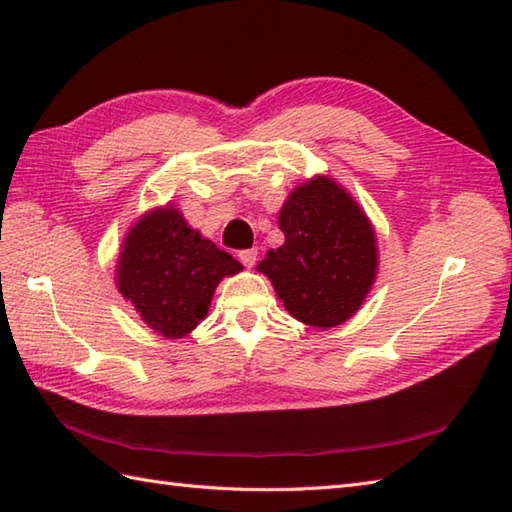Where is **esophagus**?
Instances as JSON below:
<instances>
[{"mask_svg":"<svg viewBox=\"0 0 512 512\" xmlns=\"http://www.w3.org/2000/svg\"><path fill=\"white\" fill-rule=\"evenodd\" d=\"M237 257H239V262H242L244 266H253L255 262H257V248H244V250H239L237 253Z\"/></svg>","mask_w":512,"mask_h":512,"instance_id":"1","label":"esophagus"}]
</instances>
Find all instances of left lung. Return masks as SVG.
I'll use <instances>...</instances> for the list:
<instances>
[{
  "label": "left lung",
  "mask_w": 512,
  "mask_h": 512,
  "mask_svg": "<svg viewBox=\"0 0 512 512\" xmlns=\"http://www.w3.org/2000/svg\"><path fill=\"white\" fill-rule=\"evenodd\" d=\"M286 242L257 266L286 310L334 328L361 308L376 275V237L358 204L330 178L295 189L279 213Z\"/></svg>",
  "instance_id": "left-lung-1"
}]
</instances>
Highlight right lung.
Listing matches in <instances>:
<instances>
[{
    "mask_svg": "<svg viewBox=\"0 0 512 512\" xmlns=\"http://www.w3.org/2000/svg\"><path fill=\"white\" fill-rule=\"evenodd\" d=\"M239 270L237 259L202 239L176 209H160L129 231L116 281L151 330L180 339L206 317L220 279Z\"/></svg>",
    "mask_w": 512,
    "mask_h": 512,
    "instance_id": "right-lung-1",
    "label": "right lung"
}]
</instances>
